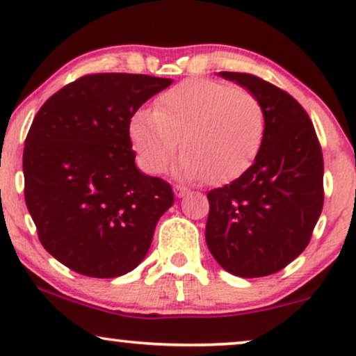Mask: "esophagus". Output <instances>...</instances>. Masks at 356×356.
Masks as SVG:
<instances>
[{"label":"esophagus","mask_w":356,"mask_h":356,"mask_svg":"<svg viewBox=\"0 0 356 356\" xmlns=\"http://www.w3.org/2000/svg\"><path fill=\"white\" fill-rule=\"evenodd\" d=\"M188 193H189V189L186 186H181V184H177V186H175V194H177V197L186 196Z\"/></svg>","instance_id":"1"}]
</instances>
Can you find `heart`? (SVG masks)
I'll return each mask as SVG.
<instances>
[{
  "label": "heart",
  "mask_w": 356,
  "mask_h": 356,
  "mask_svg": "<svg viewBox=\"0 0 356 356\" xmlns=\"http://www.w3.org/2000/svg\"><path fill=\"white\" fill-rule=\"evenodd\" d=\"M264 129V108L252 92L209 79L170 87L155 100L154 111H138L129 124L131 140L149 172H165L181 145L183 177H209L213 183L230 181L250 167Z\"/></svg>",
  "instance_id": "heart-1"
}]
</instances>
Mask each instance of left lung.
<instances>
[{
    "label": "left lung",
    "instance_id": "8db88e82",
    "mask_svg": "<svg viewBox=\"0 0 356 356\" xmlns=\"http://www.w3.org/2000/svg\"><path fill=\"white\" fill-rule=\"evenodd\" d=\"M259 99L266 116L256 160L207 193L206 241L233 275L275 274L308 246L323 212V150L308 113L290 94L248 72H220Z\"/></svg>",
    "mask_w": 356,
    "mask_h": 356
}]
</instances>
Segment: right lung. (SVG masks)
<instances>
[{"mask_svg": "<svg viewBox=\"0 0 356 356\" xmlns=\"http://www.w3.org/2000/svg\"><path fill=\"white\" fill-rule=\"evenodd\" d=\"M172 79L86 74L53 94L32 121L22 155L24 197L38 240L71 270L128 274L147 254L172 186L136 167L131 118Z\"/></svg>", "mask_w": 356, "mask_h": 356, "instance_id": "add662e5", "label": "right lung"}]
</instances>
